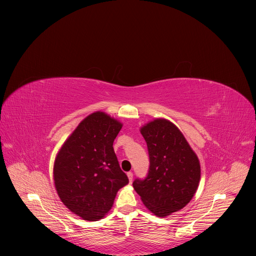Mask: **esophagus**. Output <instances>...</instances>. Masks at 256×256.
I'll return each instance as SVG.
<instances>
[{"label": "esophagus", "mask_w": 256, "mask_h": 256, "mask_svg": "<svg viewBox=\"0 0 256 256\" xmlns=\"http://www.w3.org/2000/svg\"><path fill=\"white\" fill-rule=\"evenodd\" d=\"M128 178L130 182H132V172H128Z\"/></svg>", "instance_id": "34e87169"}]
</instances>
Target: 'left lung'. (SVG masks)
<instances>
[{"instance_id":"obj_1","label":"left lung","mask_w":256,"mask_h":256,"mask_svg":"<svg viewBox=\"0 0 256 256\" xmlns=\"http://www.w3.org/2000/svg\"><path fill=\"white\" fill-rule=\"evenodd\" d=\"M150 154V170L132 186L158 217H166L190 202L200 180V163L178 128L163 118L140 130Z\"/></svg>"}]
</instances>
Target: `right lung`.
<instances>
[{"mask_svg":"<svg viewBox=\"0 0 256 256\" xmlns=\"http://www.w3.org/2000/svg\"><path fill=\"white\" fill-rule=\"evenodd\" d=\"M122 124L98 111L80 121L54 164V182L64 206L87 221L104 217L119 189L128 184L113 142Z\"/></svg>","mask_w":256,"mask_h":256,"instance_id":"add662e5","label":"right lung"}]
</instances>
